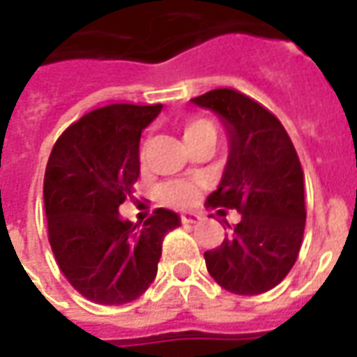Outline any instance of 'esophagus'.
<instances>
[{
  "label": "esophagus",
  "instance_id": "esophagus-1",
  "mask_svg": "<svg viewBox=\"0 0 357 357\" xmlns=\"http://www.w3.org/2000/svg\"><path fill=\"white\" fill-rule=\"evenodd\" d=\"M199 220H201V216H199V214H193V212H185V214L179 216V222H181V224H197Z\"/></svg>",
  "mask_w": 357,
  "mask_h": 357
}]
</instances>
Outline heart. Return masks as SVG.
Masks as SVG:
<instances>
[{
    "instance_id": "obj_1",
    "label": "heart",
    "mask_w": 357,
    "mask_h": 357,
    "mask_svg": "<svg viewBox=\"0 0 357 357\" xmlns=\"http://www.w3.org/2000/svg\"><path fill=\"white\" fill-rule=\"evenodd\" d=\"M181 133L183 139L187 141L189 147L197 145L202 139H216V128L210 122L208 118L202 116H189L181 122ZM160 197L166 204L170 206H178V208H185L189 204H193L199 197V183L191 181V179H178V181H170L160 189Z\"/></svg>"
}]
</instances>
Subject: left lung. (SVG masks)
Returning a JSON list of instances; mask_svg holds the SVG:
<instances>
[{
	"label": "left lung",
	"mask_w": 357,
	"mask_h": 357,
	"mask_svg": "<svg viewBox=\"0 0 357 357\" xmlns=\"http://www.w3.org/2000/svg\"><path fill=\"white\" fill-rule=\"evenodd\" d=\"M191 101L224 118L231 141L222 183L206 202L243 214L231 235L204 252L206 269L233 294L271 291L292 269L304 237V172L296 149L283 124L241 91L212 89Z\"/></svg>",
	"instance_id": "left-lung-1"
}]
</instances>
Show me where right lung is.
<instances>
[{
  "instance_id": "obj_1",
  "label": "right lung",
  "mask_w": 357,
  "mask_h": 357,
  "mask_svg": "<svg viewBox=\"0 0 357 357\" xmlns=\"http://www.w3.org/2000/svg\"><path fill=\"white\" fill-rule=\"evenodd\" d=\"M162 105L116 102L68 126L51 151L43 202L63 275L84 298L118 306L155 281L166 233L179 216L156 208L143 224L120 220L139 178V139Z\"/></svg>"
}]
</instances>
